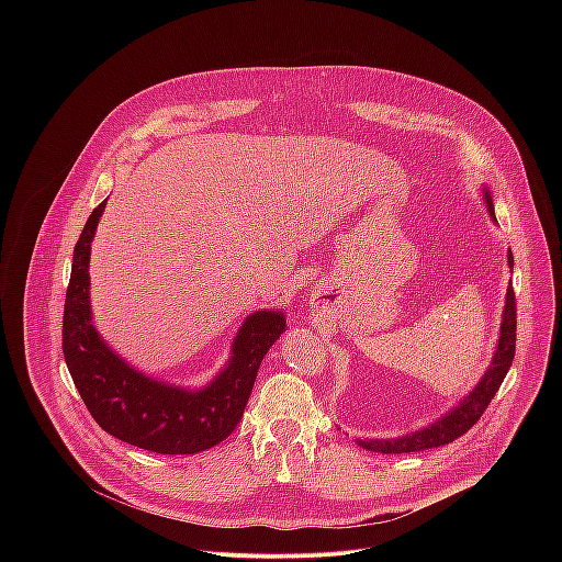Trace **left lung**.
Returning a JSON list of instances; mask_svg holds the SVG:
<instances>
[{
  "label": "left lung",
  "instance_id": "obj_1",
  "mask_svg": "<svg viewBox=\"0 0 562 562\" xmlns=\"http://www.w3.org/2000/svg\"><path fill=\"white\" fill-rule=\"evenodd\" d=\"M482 196L486 203V212L488 216L495 221V212H493V201L486 188H482ZM508 259V268L513 272V252H506ZM515 330H517V310H515V292L513 285L506 288V299H504V312H502V322H499V337H497V346L491 359V366L486 368V372L482 374L481 381L476 383V387L459 402L457 406H452L450 411H446L439 419H435L432 424L406 432L402 437H392V439H357V446H361L363 450L370 452H381V454H404V452H422V450H430V448H439L446 443H452L454 439H459L461 435H465L479 419H481L484 408L488 406L491 398L497 394L510 363L515 357Z\"/></svg>",
  "mask_w": 562,
  "mask_h": 562
}]
</instances>
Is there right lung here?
<instances>
[{
	"label": "right lung",
	"instance_id": "right-lung-1",
	"mask_svg": "<svg viewBox=\"0 0 562 562\" xmlns=\"http://www.w3.org/2000/svg\"><path fill=\"white\" fill-rule=\"evenodd\" d=\"M105 201L88 216L74 250L63 318V352L81 401L112 437L158 454H196L227 439L238 426L257 370L285 330L283 312L248 314L227 366L203 387H179L143 374L99 335L90 310V244Z\"/></svg>",
	"mask_w": 562,
	"mask_h": 562
}]
</instances>
